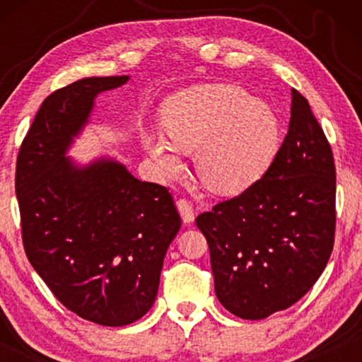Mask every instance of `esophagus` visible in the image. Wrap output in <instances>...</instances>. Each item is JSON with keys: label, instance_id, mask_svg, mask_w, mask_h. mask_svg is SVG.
<instances>
[{"label": "esophagus", "instance_id": "obj_1", "mask_svg": "<svg viewBox=\"0 0 362 362\" xmlns=\"http://www.w3.org/2000/svg\"><path fill=\"white\" fill-rule=\"evenodd\" d=\"M176 204L185 224H191V222L194 221V207H192V202L189 199H186V197H180Z\"/></svg>", "mask_w": 362, "mask_h": 362}]
</instances>
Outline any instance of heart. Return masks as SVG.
I'll return each mask as SVG.
<instances>
[{
  "instance_id": "heart-1",
  "label": "heart",
  "mask_w": 362,
  "mask_h": 362,
  "mask_svg": "<svg viewBox=\"0 0 362 362\" xmlns=\"http://www.w3.org/2000/svg\"><path fill=\"white\" fill-rule=\"evenodd\" d=\"M168 140L145 136V148L163 175L181 168L180 151H196V170L212 191H244L270 165L279 145V122L265 102L244 88L221 83L189 87L168 98L161 110Z\"/></svg>"
}]
</instances>
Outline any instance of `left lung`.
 Segmentation results:
<instances>
[{"label":"left lung","instance_id":"obj_1","mask_svg":"<svg viewBox=\"0 0 362 362\" xmlns=\"http://www.w3.org/2000/svg\"><path fill=\"white\" fill-rule=\"evenodd\" d=\"M226 310L262 320L296 303L323 274L334 244L336 170L306 98L291 90L290 127L269 170L196 217Z\"/></svg>","mask_w":362,"mask_h":362}]
</instances>
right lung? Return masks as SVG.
<instances>
[{
	"label": "right lung",
	"instance_id": "add662e5",
	"mask_svg": "<svg viewBox=\"0 0 362 362\" xmlns=\"http://www.w3.org/2000/svg\"><path fill=\"white\" fill-rule=\"evenodd\" d=\"M122 77H88L52 92L36 113L16 160L24 252L54 296L83 320L125 326L156 298L166 250L181 227L168 187L100 160L66 158L97 93Z\"/></svg>",
	"mask_w": 362,
	"mask_h": 362
}]
</instances>
